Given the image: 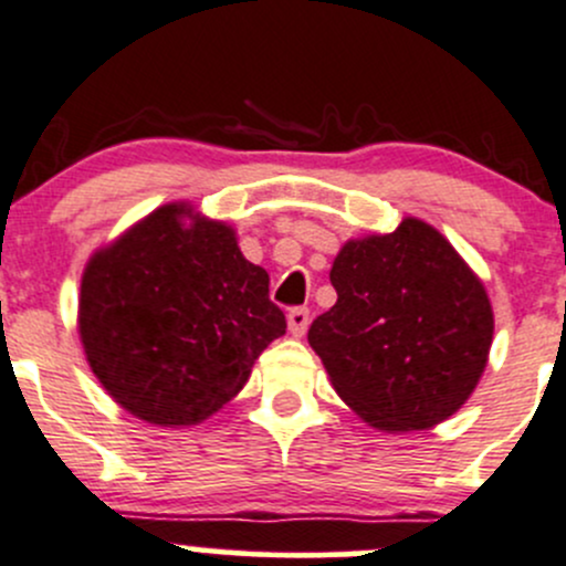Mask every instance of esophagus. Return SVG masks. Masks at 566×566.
<instances>
[{"mask_svg":"<svg viewBox=\"0 0 566 566\" xmlns=\"http://www.w3.org/2000/svg\"><path fill=\"white\" fill-rule=\"evenodd\" d=\"M287 325H290V334L293 336H304L306 328H310V310H304V306H295V310H290L287 315Z\"/></svg>","mask_w":566,"mask_h":566,"instance_id":"esophagus-1","label":"esophagus"}]
</instances>
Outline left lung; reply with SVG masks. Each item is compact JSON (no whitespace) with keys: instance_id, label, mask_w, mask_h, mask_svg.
I'll use <instances>...</instances> for the list:
<instances>
[{"instance_id":"obj_1","label":"left lung","mask_w":566,"mask_h":566,"mask_svg":"<svg viewBox=\"0 0 566 566\" xmlns=\"http://www.w3.org/2000/svg\"><path fill=\"white\" fill-rule=\"evenodd\" d=\"M336 304L310 345L347 408L380 432L432 430L488 367L493 306L482 279L427 221L350 238L331 265Z\"/></svg>"}]
</instances>
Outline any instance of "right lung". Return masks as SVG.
<instances>
[{"label":"right lung","instance_id":"right-lung-1","mask_svg":"<svg viewBox=\"0 0 566 566\" xmlns=\"http://www.w3.org/2000/svg\"><path fill=\"white\" fill-rule=\"evenodd\" d=\"M268 282L227 221L161 205L84 265L76 325L90 369L147 424H202L287 331Z\"/></svg>","mask_w":566,"mask_h":566}]
</instances>
